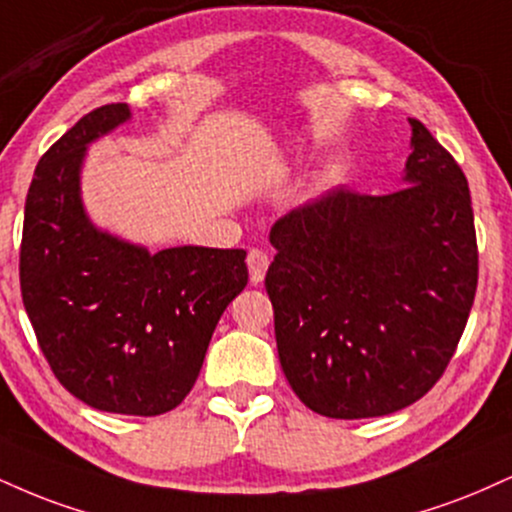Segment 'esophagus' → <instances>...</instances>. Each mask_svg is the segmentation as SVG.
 <instances>
[{"instance_id": "esophagus-1", "label": "esophagus", "mask_w": 512, "mask_h": 512, "mask_svg": "<svg viewBox=\"0 0 512 512\" xmlns=\"http://www.w3.org/2000/svg\"><path fill=\"white\" fill-rule=\"evenodd\" d=\"M269 255L264 250H260V248H252L250 252H248V269H250V281L255 283H262V279H264V274H267V267H269Z\"/></svg>"}]
</instances>
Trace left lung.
Wrapping results in <instances>:
<instances>
[{
	"label": "left lung",
	"instance_id": "left-lung-1",
	"mask_svg": "<svg viewBox=\"0 0 512 512\" xmlns=\"http://www.w3.org/2000/svg\"><path fill=\"white\" fill-rule=\"evenodd\" d=\"M410 126L408 186L334 188L269 233L281 369L307 408L334 420L391 415L432 391L477 293L467 178L420 121Z\"/></svg>",
	"mask_w": 512,
	"mask_h": 512
}]
</instances>
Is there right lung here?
Masks as SVG:
<instances>
[{
	"mask_svg": "<svg viewBox=\"0 0 512 512\" xmlns=\"http://www.w3.org/2000/svg\"><path fill=\"white\" fill-rule=\"evenodd\" d=\"M131 116L104 104L35 166L23 217L21 295L40 350L90 408L152 417L193 389L226 305L248 286L245 250L145 248L97 231L78 190L85 145Z\"/></svg>",
	"mask_w": 512,
	"mask_h": 512,
	"instance_id": "add662e5",
	"label": "right lung"
}]
</instances>
